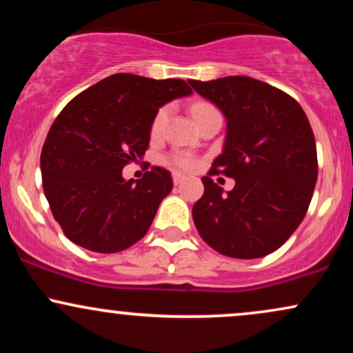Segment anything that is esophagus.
<instances>
[{"mask_svg": "<svg viewBox=\"0 0 353 353\" xmlns=\"http://www.w3.org/2000/svg\"><path fill=\"white\" fill-rule=\"evenodd\" d=\"M172 181H174V184L179 185V184H182V182H184V176H181V174H174Z\"/></svg>", "mask_w": 353, "mask_h": 353, "instance_id": "esophagus-1", "label": "esophagus"}]
</instances>
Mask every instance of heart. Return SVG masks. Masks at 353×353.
<instances>
[{"mask_svg": "<svg viewBox=\"0 0 353 353\" xmlns=\"http://www.w3.org/2000/svg\"><path fill=\"white\" fill-rule=\"evenodd\" d=\"M210 111H216V108L210 106V104H208V103H196L192 106L194 119H199L202 114H205V112H210ZM168 117H169V106L161 108L159 111L156 112V116H154L152 124H151V134L154 137L163 134L165 123H168ZM168 163L171 164L172 168L179 169V171H192V169L196 168L197 161L194 159L190 154L172 152L168 156Z\"/></svg>", "mask_w": 353, "mask_h": 353, "instance_id": "heart-1", "label": "heart"}]
</instances>
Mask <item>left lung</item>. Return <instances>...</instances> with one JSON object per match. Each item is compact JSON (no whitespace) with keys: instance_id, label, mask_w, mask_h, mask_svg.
<instances>
[{"instance_id":"left-lung-1","label":"left lung","mask_w":353,"mask_h":353,"mask_svg":"<svg viewBox=\"0 0 353 353\" xmlns=\"http://www.w3.org/2000/svg\"><path fill=\"white\" fill-rule=\"evenodd\" d=\"M228 119L222 154L192 208L201 237L219 254L257 259L294 234L317 182V148L305 112L294 98L249 76L189 81ZM216 173L236 179L228 194Z\"/></svg>"}]
</instances>
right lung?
Listing matches in <instances>:
<instances>
[{
	"label": "right lung",
	"instance_id": "obj_1",
	"mask_svg": "<svg viewBox=\"0 0 353 353\" xmlns=\"http://www.w3.org/2000/svg\"><path fill=\"white\" fill-rule=\"evenodd\" d=\"M190 92L182 79L119 72L64 106L44 141L41 176L52 216L71 242L114 254L145 236L172 177L152 165L143 179L125 181L123 169L148 151L159 108Z\"/></svg>",
	"mask_w": 353,
	"mask_h": 353
}]
</instances>
